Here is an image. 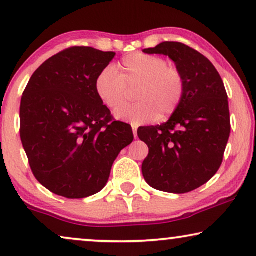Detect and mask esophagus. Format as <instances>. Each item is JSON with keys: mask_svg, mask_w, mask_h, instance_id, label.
Here are the masks:
<instances>
[{"mask_svg": "<svg viewBox=\"0 0 256 256\" xmlns=\"http://www.w3.org/2000/svg\"><path fill=\"white\" fill-rule=\"evenodd\" d=\"M132 134H134V138H136V136H138V126L132 124Z\"/></svg>", "mask_w": 256, "mask_h": 256, "instance_id": "esophagus-1", "label": "esophagus"}]
</instances>
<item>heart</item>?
Segmentation results:
<instances>
[{"instance_id":"b5f03b06","label":"heart","mask_w":256,"mask_h":256,"mask_svg":"<svg viewBox=\"0 0 256 256\" xmlns=\"http://www.w3.org/2000/svg\"><path fill=\"white\" fill-rule=\"evenodd\" d=\"M139 86L138 104L122 108L126 102V87ZM98 98L118 120L140 126L170 116L184 96L182 73L169 68L166 59L146 54H132L115 66L101 70L94 82Z\"/></svg>"}]
</instances>
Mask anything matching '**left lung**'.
Instances as JSON below:
<instances>
[{
	"label": "left lung",
	"instance_id": "8db88e82",
	"mask_svg": "<svg viewBox=\"0 0 256 256\" xmlns=\"http://www.w3.org/2000/svg\"><path fill=\"white\" fill-rule=\"evenodd\" d=\"M143 52L168 56L185 82L183 100L166 124L138 128L149 148L143 177L156 190L186 194L208 183L222 166L230 132L225 86L212 62L188 45L163 42Z\"/></svg>",
	"mask_w": 256,
	"mask_h": 256
}]
</instances>
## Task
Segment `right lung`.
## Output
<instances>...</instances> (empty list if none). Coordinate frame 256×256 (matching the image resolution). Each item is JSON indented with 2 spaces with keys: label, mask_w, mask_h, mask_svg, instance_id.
Here are the masks:
<instances>
[{
  "label": "right lung",
  "mask_w": 256,
  "mask_h": 256,
  "mask_svg": "<svg viewBox=\"0 0 256 256\" xmlns=\"http://www.w3.org/2000/svg\"><path fill=\"white\" fill-rule=\"evenodd\" d=\"M115 52L70 48L31 76L20 100V140L31 170L54 194L86 198L106 186L118 154L134 140L114 121L94 82Z\"/></svg>",
  "instance_id": "right-lung-1"
}]
</instances>
